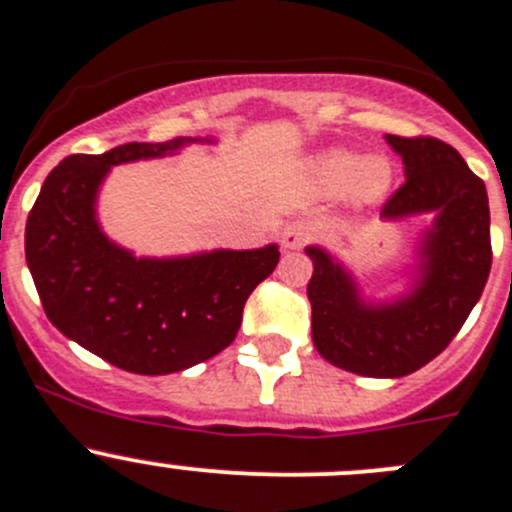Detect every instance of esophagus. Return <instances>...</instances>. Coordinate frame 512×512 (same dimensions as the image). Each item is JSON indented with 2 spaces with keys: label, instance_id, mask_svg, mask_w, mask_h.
<instances>
[{
  "label": "esophagus",
  "instance_id": "esophagus-1",
  "mask_svg": "<svg viewBox=\"0 0 512 512\" xmlns=\"http://www.w3.org/2000/svg\"><path fill=\"white\" fill-rule=\"evenodd\" d=\"M311 236H314V228H311L309 223L294 221L284 228V233H281V243H284V248H299L304 246Z\"/></svg>",
  "mask_w": 512,
  "mask_h": 512
}]
</instances>
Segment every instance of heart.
<instances>
[{
    "label": "heart",
    "mask_w": 512,
    "mask_h": 512,
    "mask_svg": "<svg viewBox=\"0 0 512 512\" xmlns=\"http://www.w3.org/2000/svg\"><path fill=\"white\" fill-rule=\"evenodd\" d=\"M316 175L332 191L352 186L359 201H377L389 186V165L374 155L357 160L349 153H329L316 163Z\"/></svg>",
    "instance_id": "b5f03b06"
}]
</instances>
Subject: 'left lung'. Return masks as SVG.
I'll list each match as a JSON object with an SVG mask.
<instances>
[{"label":"left lung","instance_id":"left-lung-1","mask_svg":"<svg viewBox=\"0 0 512 512\" xmlns=\"http://www.w3.org/2000/svg\"><path fill=\"white\" fill-rule=\"evenodd\" d=\"M405 163V183L387 198L382 218L435 213L420 246L417 281L407 296L367 304L352 276L309 246L311 337L326 362L362 377H405L455 339L478 304L493 264L485 183L442 140L387 135Z\"/></svg>","mask_w":512,"mask_h":512}]
</instances>
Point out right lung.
Returning <instances> with one entry per match:
<instances>
[{
	"label": "right lung",
	"mask_w": 512,
	"mask_h": 512,
	"mask_svg": "<svg viewBox=\"0 0 512 512\" xmlns=\"http://www.w3.org/2000/svg\"><path fill=\"white\" fill-rule=\"evenodd\" d=\"M193 138L125 143L70 155L50 175L24 228V256L45 314L67 339L133 374H170L236 339L243 304L274 274L279 246L135 259L95 218L110 165L175 153Z\"/></svg>",
	"instance_id": "right-lung-1"
}]
</instances>
